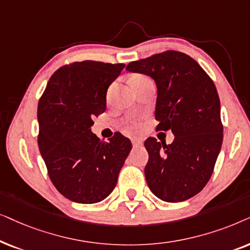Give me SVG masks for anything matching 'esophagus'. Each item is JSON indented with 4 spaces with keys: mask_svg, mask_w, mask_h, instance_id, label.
<instances>
[{
    "mask_svg": "<svg viewBox=\"0 0 250 250\" xmlns=\"http://www.w3.org/2000/svg\"><path fill=\"white\" fill-rule=\"evenodd\" d=\"M131 143H132V146H134V147H137V146H141L143 144V139H141V138H132L131 139Z\"/></svg>",
    "mask_w": 250,
    "mask_h": 250,
    "instance_id": "obj_1",
    "label": "esophagus"
}]
</instances>
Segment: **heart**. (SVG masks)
Segmentation results:
<instances>
[{
	"label": "heart",
	"mask_w": 250,
	"mask_h": 250,
	"mask_svg": "<svg viewBox=\"0 0 250 250\" xmlns=\"http://www.w3.org/2000/svg\"><path fill=\"white\" fill-rule=\"evenodd\" d=\"M147 78H146V76H144V75H135V76H132L131 78V80H130V83H136V82H139V81H143V80H146ZM129 125H131L132 127H135L136 125H137V121H136V120H134V119H131V120H129Z\"/></svg>",
	"instance_id": "heart-1"
}]
</instances>
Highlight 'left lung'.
I'll use <instances>...</instances> for the list:
<instances>
[{
  "label": "left lung",
  "mask_w": 250,
  "mask_h": 250,
  "mask_svg": "<svg viewBox=\"0 0 250 250\" xmlns=\"http://www.w3.org/2000/svg\"><path fill=\"white\" fill-rule=\"evenodd\" d=\"M127 71L154 80L156 130L175 135L168 145L154 137L144 143L149 189L167 202L194 197L210 179L222 147L221 103L214 82L194 59L175 50L131 62Z\"/></svg>",
  "instance_id": "8db88e82"
}]
</instances>
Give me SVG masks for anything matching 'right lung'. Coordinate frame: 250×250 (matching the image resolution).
<instances>
[{
    "label": "right lung",
    "instance_id": "right-lung-1",
    "mask_svg": "<svg viewBox=\"0 0 250 250\" xmlns=\"http://www.w3.org/2000/svg\"><path fill=\"white\" fill-rule=\"evenodd\" d=\"M125 64L84 61L57 69L39 101L38 144L49 177L68 200L96 204L108 197L131 151L116 132L108 142L91 132L106 109V92Z\"/></svg>",
    "mask_w": 250,
    "mask_h": 250
}]
</instances>
